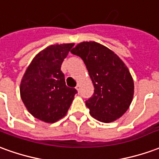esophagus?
I'll return each instance as SVG.
<instances>
[{
	"label": "esophagus",
	"instance_id": "1",
	"mask_svg": "<svg viewBox=\"0 0 159 159\" xmlns=\"http://www.w3.org/2000/svg\"><path fill=\"white\" fill-rule=\"evenodd\" d=\"M80 87H81L80 83H77V85H76V89L77 90V92H79L80 91Z\"/></svg>",
	"mask_w": 159,
	"mask_h": 159
}]
</instances>
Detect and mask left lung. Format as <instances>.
<instances>
[{"label": "left lung", "instance_id": "8db88e82", "mask_svg": "<svg viewBox=\"0 0 159 159\" xmlns=\"http://www.w3.org/2000/svg\"><path fill=\"white\" fill-rule=\"evenodd\" d=\"M81 57L93 87L94 93L86 100L90 115L100 122L111 123L125 113L134 97V80L126 65L106 46L83 42L71 49Z\"/></svg>", "mask_w": 159, "mask_h": 159}]
</instances>
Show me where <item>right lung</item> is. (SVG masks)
I'll return each mask as SVG.
<instances>
[{"mask_svg": "<svg viewBox=\"0 0 159 159\" xmlns=\"http://www.w3.org/2000/svg\"><path fill=\"white\" fill-rule=\"evenodd\" d=\"M74 43L48 46L36 54L20 83V96L33 117L52 123L67 113L77 92L66 85L61 65Z\"/></svg>", "mask_w": 159, "mask_h": 159, "instance_id": "1", "label": "right lung"}]
</instances>
